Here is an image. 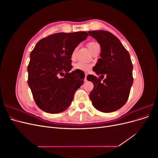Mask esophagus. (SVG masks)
<instances>
[{
  "mask_svg": "<svg viewBox=\"0 0 158 158\" xmlns=\"http://www.w3.org/2000/svg\"><path fill=\"white\" fill-rule=\"evenodd\" d=\"M87 76H88V74L85 73V78H84V81L85 82V81H87Z\"/></svg>",
  "mask_w": 158,
  "mask_h": 158,
  "instance_id": "esophagus-1",
  "label": "esophagus"
}]
</instances>
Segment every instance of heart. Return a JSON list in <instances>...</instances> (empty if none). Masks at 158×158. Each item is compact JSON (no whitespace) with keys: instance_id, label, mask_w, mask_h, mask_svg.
Instances as JSON below:
<instances>
[{"instance_id":"obj_1","label":"heart","mask_w":158,"mask_h":158,"mask_svg":"<svg viewBox=\"0 0 158 158\" xmlns=\"http://www.w3.org/2000/svg\"><path fill=\"white\" fill-rule=\"evenodd\" d=\"M97 45H99V44L97 42H94V41L89 42L88 44V47L91 52L93 51L94 47H96ZM76 51V49H75L73 51V52H72V55H71V59L72 60H74L75 59ZM73 67H74V70H78L80 71L87 72V71H89L91 69V68L92 67V64L83 63V62H78V63H76L74 64Z\"/></svg>"}]
</instances>
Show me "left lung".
Instances as JSON below:
<instances>
[{
    "instance_id": "obj_1",
    "label": "left lung",
    "mask_w": 158,
    "mask_h": 158,
    "mask_svg": "<svg viewBox=\"0 0 158 158\" xmlns=\"http://www.w3.org/2000/svg\"><path fill=\"white\" fill-rule=\"evenodd\" d=\"M88 33L101 46V58L98 60L93 70L98 75L106 76L103 82L94 75L87 76V80L94 85L89 98L99 111H115L127 102L133 83V66L130 55L120 40L111 33L104 30Z\"/></svg>"
}]
</instances>
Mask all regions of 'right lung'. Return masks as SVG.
Listing matches in <instances>:
<instances>
[{
    "label": "right lung",
    "mask_w": 158,
    "mask_h": 158,
    "mask_svg": "<svg viewBox=\"0 0 158 158\" xmlns=\"http://www.w3.org/2000/svg\"><path fill=\"white\" fill-rule=\"evenodd\" d=\"M89 35L85 31L56 33L43 38L30 53L27 84L42 111L59 113L68 108L84 83L83 71L70 70L71 55ZM64 76L59 78V76Z\"/></svg>",
    "instance_id": "add662e5"
}]
</instances>
